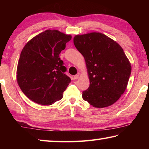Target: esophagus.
I'll return each instance as SVG.
<instances>
[{
	"label": "esophagus",
	"instance_id": "esophagus-1",
	"mask_svg": "<svg viewBox=\"0 0 149 149\" xmlns=\"http://www.w3.org/2000/svg\"><path fill=\"white\" fill-rule=\"evenodd\" d=\"M79 78V74H77V75H74V79H78Z\"/></svg>",
	"mask_w": 149,
	"mask_h": 149
}]
</instances>
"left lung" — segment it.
<instances>
[{"label":"left lung","instance_id":"1","mask_svg":"<svg viewBox=\"0 0 149 149\" xmlns=\"http://www.w3.org/2000/svg\"><path fill=\"white\" fill-rule=\"evenodd\" d=\"M74 43L84 57L90 82L83 99L98 108L114 104L125 92L132 72L122 48L97 32L75 35Z\"/></svg>","mask_w":149,"mask_h":149}]
</instances>
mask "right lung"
<instances>
[{"instance_id": "add662e5", "label": "right lung", "mask_w": 149, "mask_h": 149, "mask_svg": "<svg viewBox=\"0 0 149 149\" xmlns=\"http://www.w3.org/2000/svg\"><path fill=\"white\" fill-rule=\"evenodd\" d=\"M72 35L48 29L29 40L22 49L16 70L20 89L32 101L51 105L62 99L71 82L59 54Z\"/></svg>"}]
</instances>
